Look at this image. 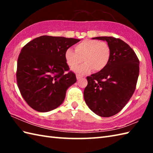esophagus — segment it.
Listing matches in <instances>:
<instances>
[{
  "label": "esophagus",
  "mask_w": 153,
  "mask_h": 153,
  "mask_svg": "<svg viewBox=\"0 0 153 153\" xmlns=\"http://www.w3.org/2000/svg\"><path fill=\"white\" fill-rule=\"evenodd\" d=\"M82 76H80V75H78V74H77L76 75V78H77V79H81L82 78Z\"/></svg>",
  "instance_id": "34e87169"
}]
</instances>
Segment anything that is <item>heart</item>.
<instances>
[{
	"label": "heart",
	"instance_id": "heart-1",
	"mask_svg": "<svg viewBox=\"0 0 153 153\" xmlns=\"http://www.w3.org/2000/svg\"><path fill=\"white\" fill-rule=\"evenodd\" d=\"M75 51L68 48L65 51L64 57L67 64L71 68L77 67L83 60L85 61V63L75 70L79 74H87L93 69L97 71L103 70L108 64L111 55L108 43L90 39L76 45Z\"/></svg>",
	"mask_w": 153,
	"mask_h": 153
}]
</instances>
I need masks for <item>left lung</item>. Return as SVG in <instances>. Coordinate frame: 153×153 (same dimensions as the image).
<instances>
[{"label":"left lung","instance_id":"8db88e82","mask_svg":"<svg viewBox=\"0 0 153 153\" xmlns=\"http://www.w3.org/2000/svg\"><path fill=\"white\" fill-rule=\"evenodd\" d=\"M106 41L111 51L107 66L87 76L84 99L89 108L101 117L116 114L134 94L139 74V61L134 50L124 41L112 37H97Z\"/></svg>","mask_w":153,"mask_h":153}]
</instances>
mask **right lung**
<instances>
[{"label":"right lung","mask_w":153,"mask_h":153,"mask_svg":"<svg viewBox=\"0 0 153 153\" xmlns=\"http://www.w3.org/2000/svg\"><path fill=\"white\" fill-rule=\"evenodd\" d=\"M80 40L43 35L22 48L17 64L16 79L23 98L32 108L46 112L59 106L68 88L76 82L69 71L64 53Z\"/></svg>","instance_id":"obj_1"}]
</instances>
